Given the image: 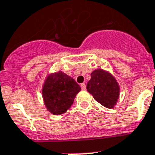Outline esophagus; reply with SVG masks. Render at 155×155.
<instances>
[{
  "label": "esophagus",
  "instance_id": "34e87169",
  "mask_svg": "<svg viewBox=\"0 0 155 155\" xmlns=\"http://www.w3.org/2000/svg\"><path fill=\"white\" fill-rule=\"evenodd\" d=\"M81 88H82V90H83V91H85L86 88H87V87H86V84H85V83H81Z\"/></svg>",
  "mask_w": 155,
  "mask_h": 155
}]
</instances>
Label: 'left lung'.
<instances>
[{
	"instance_id": "8db88e82",
	"label": "left lung",
	"mask_w": 155,
	"mask_h": 155,
	"mask_svg": "<svg viewBox=\"0 0 155 155\" xmlns=\"http://www.w3.org/2000/svg\"><path fill=\"white\" fill-rule=\"evenodd\" d=\"M87 89L95 101L104 107L113 108L120 94V87L112 74L101 68L94 70Z\"/></svg>"
}]
</instances>
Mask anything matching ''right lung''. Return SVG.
I'll return each instance as SVG.
<instances>
[{
  "instance_id": "1",
  "label": "right lung",
  "mask_w": 155,
  "mask_h": 155,
  "mask_svg": "<svg viewBox=\"0 0 155 155\" xmlns=\"http://www.w3.org/2000/svg\"><path fill=\"white\" fill-rule=\"evenodd\" d=\"M80 91L79 84L61 71L49 74L42 87L44 105L53 115L64 114L72 106Z\"/></svg>"
}]
</instances>
